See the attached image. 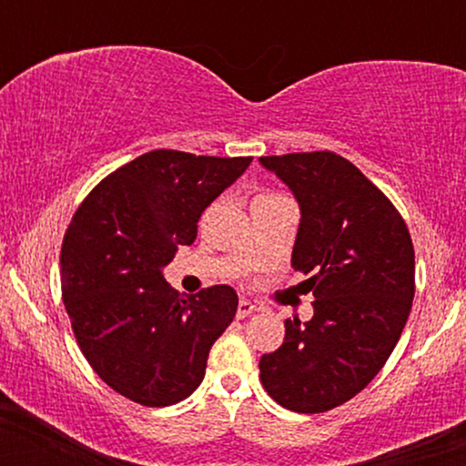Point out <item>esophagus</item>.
Returning a JSON list of instances; mask_svg holds the SVG:
<instances>
[{"mask_svg":"<svg viewBox=\"0 0 466 466\" xmlns=\"http://www.w3.org/2000/svg\"><path fill=\"white\" fill-rule=\"evenodd\" d=\"M255 311H257L255 304L248 302V299H241V302H238V309H237V318L238 320H246V318H250Z\"/></svg>","mask_w":466,"mask_h":466,"instance_id":"34e87169","label":"esophagus"}]
</instances>
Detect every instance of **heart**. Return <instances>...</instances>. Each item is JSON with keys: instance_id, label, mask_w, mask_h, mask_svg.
Wrapping results in <instances>:
<instances>
[{"instance_id": "b5f03b06", "label": "heart", "mask_w": 466, "mask_h": 466, "mask_svg": "<svg viewBox=\"0 0 466 466\" xmlns=\"http://www.w3.org/2000/svg\"><path fill=\"white\" fill-rule=\"evenodd\" d=\"M263 196H270V194H263Z\"/></svg>"}]
</instances>
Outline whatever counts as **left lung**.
Here are the masks:
<instances>
[{
    "label": "left lung",
    "instance_id": "1",
    "mask_svg": "<svg viewBox=\"0 0 466 466\" xmlns=\"http://www.w3.org/2000/svg\"><path fill=\"white\" fill-rule=\"evenodd\" d=\"M259 162L299 203L290 263L316 298L311 320H286L279 350L261 356V383L289 410H331L377 377L401 338L415 298L410 232L383 191L331 150Z\"/></svg>",
    "mask_w": 466,
    "mask_h": 466
}]
</instances>
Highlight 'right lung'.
Segmentation results:
<instances>
[{
  "instance_id": "obj_1",
  "label": "right lung",
  "mask_w": 466,
  "mask_h": 466,
  "mask_svg": "<svg viewBox=\"0 0 466 466\" xmlns=\"http://www.w3.org/2000/svg\"><path fill=\"white\" fill-rule=\"evenodd\" d=\"M250 162L150 150L103 177L74 214L60 250L65 309L94 372L130 401L171 406L205 379L238 298L225 284L180 295L162 268Z\"/></svg>"
}]
</instances>
